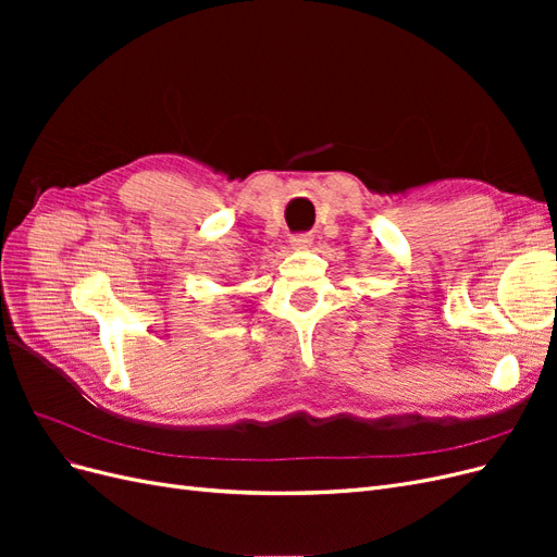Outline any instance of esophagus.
<instances>
[{
    "label": "esophagus",
    "mask_w": 557,
    "mask_h": 557,
    "mask_svg": "<svg viewBox=\"0 0 557 557\" xmlns=\"http://www.w3.org/2000/svg\"><path fill=\"white\" fill-rule=\"evenodd\" d=\"M311 237L309 234H295V237L290 239V246L295 248V250H307V248H311Z\"/></svg>",
    "instance_id": "esophagus-1"
}]
</instances>
